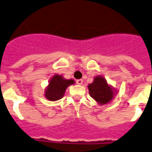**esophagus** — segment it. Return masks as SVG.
Wrapping results in <instances>:
<instances>
[{
  "label": "esophagus",
  "mask_w": 152,
  "mask_h": 152,
  "mask_svg": "<svg viewBox=\"0 0 152 152\" xmlns=\"http://www.w3.org/2000/svg\"><path fill=\"white\" fill-rule=\"evenodd\" d=\"M76 82L77 85H82L83 83V80L82 79H79V80H76Z\"/></svg>",
  "instance_id": "esophagus-1"
}]
</instances>
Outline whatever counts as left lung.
<instances>
[{"label": "left lung", "mask_w": 152, "mask_h": 152, "mask_svg": "<svg viewBox=\"0 0 152 152\" xmlns=\"http://www.w3.org/2000/svg\"><path fill=\"white\" fill-rule=\"evenodd\" d=\"M89 92L93 99L101 104H106L113 98V91L102 76H96L92 84L88 86Z\"/></svg>", "instance_id": "8db88e82"}]
</instances>
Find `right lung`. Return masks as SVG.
Instances as JSON below:
<instances>
[{"label": "right lung", "instance_id": "1", "mask_svg": "<svg viewBox=\"0 0 152 152\" xmlns=\"http://www.w3.org/2000/svg\"><path fill=\"white\" fill-rule=\"evenodd\" d=\"M74 84L73 80H64L61 76L55 75L50 80L45 91V97L50 101H57L63 97L67 86Z\"/></svg>", "mask_w": 152, "mask_h": 152}]
</instances>
